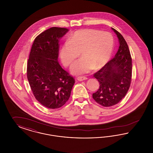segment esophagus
<instances>
[{
  "instance_id": "esophagus-1",
  "label": "esophagus",
  "mask_w": 153,
  "mask_h": 153,
  "mask_svg": "<svg viewBox=\"0 0 153 153\" xmlns=\"http://www.w3.org/2000/svg\"><path fill=\"white\" fill-rule=\"evenodd\" d=\"M77 79L79 81H84V80H87V77L81 76V77H78L77 78Z\"/></svg>"
}]
</instances>
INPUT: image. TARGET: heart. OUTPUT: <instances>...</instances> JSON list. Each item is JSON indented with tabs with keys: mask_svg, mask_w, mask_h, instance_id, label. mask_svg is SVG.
<instances>
[{
	"mask_svg": "<svg viewBox=\"0 0 153 153\" xmlns=\"http://www.w3.org/2000/svg\"><path fill=\"white\" fill-rule=\"evenodd\" d=\"M111 33L94 29L78 30L62 45L59 55L63 65L68 67L79 57H82L71 66L73 74L88 73L93 68H101L108 61L114 49Z\"/></svg>",
	"mask_w": 153,
	"mask_h": 153,
	"instance_id": "b5f03b06",
	"label": "heart"
}]
</instances>
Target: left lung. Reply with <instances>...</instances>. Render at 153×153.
Masks as SVG:
<instances>
[{
	"mask_svg": "<svg viewBox=\"0 0 153 153\" xmlns=\"http://www.w3.org/2000/svg\"><path fill=\"white\" fill-rule=\"evenodd\" d=\"M116 33L119 47L115 57L94 74L100 84L99 89L92 94L95 102L108 107L117 104L127 93L132 76V58L127 44L122 35Z\"/></svg>",
	"mask_w": 153,
	"mask_h": 153,
	"instance_id": "8db88e82",
	"label": "left lung"
}]
</instances>
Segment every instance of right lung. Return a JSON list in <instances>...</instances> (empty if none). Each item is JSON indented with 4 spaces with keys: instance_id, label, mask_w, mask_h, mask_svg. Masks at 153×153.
<instances>
[{
    "instance_id": "obj_1",
    "label": "right lung",
    "mask_w": 153,
    "mask_h": 153,
    "mask_svg": "<svg viewBox=\"0 0 153 153\" xmlns=\"http://www.w3.org/2000/svg\"><path fill=\"white\" fill-rule=\"evenodd\" d=\"M68 29L53 27L36 36L27 64V77L36 100L45 107L57 109L71 96L75 80L58 61L59 39Z\"/></svg>"
}]
</instances>
